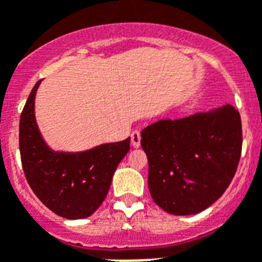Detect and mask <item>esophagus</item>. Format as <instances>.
Here are the masks:
<instances>
[{
	"mask_svg": "<svg viewBox=\"0 0 262 262\" xmlns=\"http://www.w3.org/2000/svg\"><path fill=\"white\" fill-rule=\"evenodd\" d=\"M131 144L134 147H139L140 146V133L139 131H134L131 134Z\"/></svg>",
	"mask_w": 262,
	"mask_h": 262,
	"instance_id": "1",
	"label": "esophagus"
}]
</instances>
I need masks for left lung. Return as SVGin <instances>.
I'll list each match as a JSON object with an SVG mask.
<instances>
[{
	"label": "left lung",
	"mask_w": 262,
	"mask_h": 262,
	"mask_svg": "<svg viewBox=\"0 0 262 262\" xmlns=\"http://www.w3.org/2000/svg\"><path fill=\"white\" fill-rule=\"evenodd\" d=\"M155 204L174 215L205 210L228 189L243 150L239 112L224 105L158 120L140 133Z\"/></svg>",
	"instance_id": "8db88e82"
}]
</instances>
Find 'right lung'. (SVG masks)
I'll return each mask as SVG.
<instances>
[{
    "instance_id": "right-lung-1",
    "label": "right lung",
    "mask_w": 262,
    "mask_h": 262,
    "mask_svg": "<svg viewBox=\"0 0 262 262\" xmlns=\"http://www.w3.org/2000/svg\"><path fill=\"white\" fill-rule=\"evenodd\" d=\"M38 80L19 119V154L30 189L49 210L68 220L87 218L103 204L116 167L129 150V138L84 152H55L34 119Z\"/></svg>"
}]
</instances>
